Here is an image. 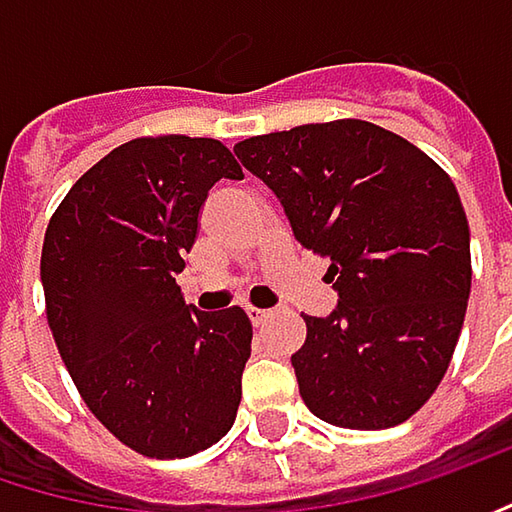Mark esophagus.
Wrapping results in <instances>:
<instances>
[{
  "instance_id": "esophagus-1",
  "label": "esophagus",
  "mask_w": 512,
  "mask_h": 512,
  "mask_svg": "<svg viewBox=\"0 0 512 512\" xmlns=\"http://www.w3.org/2000/svg\"><path fill=\"white\" fill-rule=\"evenodd\" d=\"M268 314H271V311L256 309V306H250V309H247V317H250V323H253V326H262V323L268 320Z\"/></svg>"
}]
</instances>
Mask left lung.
<instances>
[{
    "instance_id": "obj_1",
    "label": "left lung",
    "mask_w": 512,
    "mask_h": 512,
    "mask_svg": "<svg viewBox=\"0 0 512 512\" xmlns=\"http://www.w3.org/2000/svg\"><path fill=\"white\" fill-rule=\"evenodd\" d=\"M294 238L329 259L338 309L306 320L291 355L300 396L338 428L414 417L443 382L472 288L469 224L452 177L408 139L361 119L236 145Z\"/></svg>"
}]
</instances>
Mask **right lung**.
Wrapping results in <instances>:
<instances>
[{"instance_id": "obj_1", "label": "right lung", "mask_w": 512, "mask_h": 512, "mask_svg": "<svg viewBox=\"0 0 512 512\" xmlns=\"http://www.w3.org/2000/svg\"><path fill=\"white\" fill-rule=\"evenodd\" d=\"M221 177L244 174L218 139H130L69 189L43 238L46 317L72 382L113 437L157 460L218 443L241 402L250 317L192 311L174 279Z\"/></svg>"}]
</instances>
